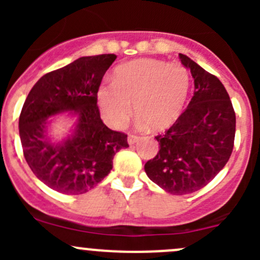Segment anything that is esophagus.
<instances>
[{
	"mask_svg": "<svg viewBox=\"0 0 260 260\" xmlns=\"http://www.w3.org/2000/svg\"><path fill=\"white\" fill-rule=\"evenodd\" d=\"M138 140H140V137H138V136H136V135L128 136V143H129V145H135L136 142H138Z\"/></svg>",
	"mask_w": 260,
	"mask_h": 260,
	"instance_id": "obj_1",
	"label": "esophagus"
}]
</instances>
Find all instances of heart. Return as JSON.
<instances>
[{"instance_id":"b5f03b06","label":"heart","mask_w":260,"mask_h":260,"mask_svg":"<svg viewBox=\"0 0 260 260\" xmlns=\"http://www.w3.org/2000/svg\"><path fill=\"white\" fill-rule=\"evenodd\" d=\"M190 90V74L180 62L138 59L115 69L113 83L98 90L103 118L113 128H123L133 107L142 125L162 131L176 122Z\"/></svg>"}]
</instances>
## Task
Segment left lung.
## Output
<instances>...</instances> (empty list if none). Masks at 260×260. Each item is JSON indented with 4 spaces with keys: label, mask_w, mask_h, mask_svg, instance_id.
Returning <instances> with one entry per match:
<instances>
[{
    "label": "left lung",
    "mask_w": 260,
    "mask_h": 260,
    "mask_svg": "<svg viewBox=\"0 0 260 260\" xmlns=\"http://www.w3.org/2000/svg\"><path fill=\"white\" fill-rule=\"evenodd\" d=\"M195 91L187 108L162 135L159 151L145 165L147 176L172 195L195 192L229 161L235 138V112L226 89L215 75L186 55Z\"/></svg>",
    "instance_id": "left-lung-1"
}]
</instances>
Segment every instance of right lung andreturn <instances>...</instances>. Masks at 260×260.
Listing matches in <instances>:
<instances>
[{"label": "right lung", "instance_id": "obj_1", "mask_svg": "<svg viewBox=\"0 0 260 260\" xmlns=\"http://www.w3.org/2000/svg\"><path fill=\"white\" fill-rule=\"evenodd\" d=\"M117 55L83 56L41 77L28 93L20 119L23 156L39 180L57 192L79 195L98 185L127 148V135L109 129L96 106L102 79ZM69 111L73 132L61 143L48 137V118Z\"/></svg>", "mask_w": 260, "mask_h": 260}]
</instances>
